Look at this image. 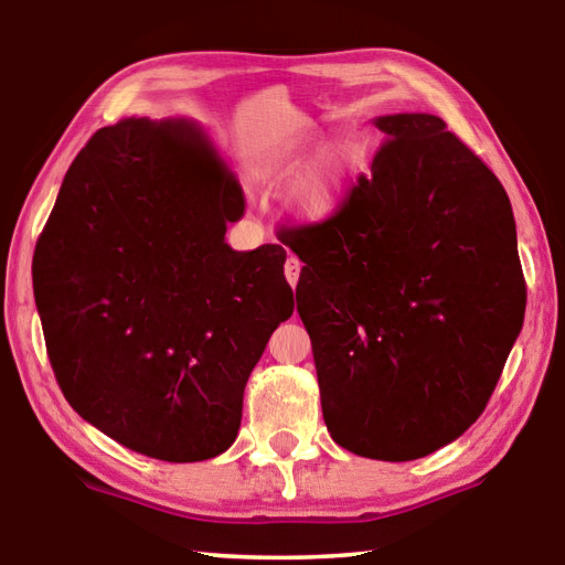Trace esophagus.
<instances>
[{
  "label": "esophagus",
  "mask_w": 565,
  "mask_h": 565,
  "mask_svg": "<svg viewBox=\"0 0 565 565\" xmlns=\"http://www.w3.org/2000/svg\"><path fill=\"white\" fill-rule=\"evenodd\" d=\"M284 274H286V281H289L291 286H296V284H298V274H301V262H298L296 257H289V259H286Z\"/></svg>",
  "instance_id": "obj_1"
}]
</instances>
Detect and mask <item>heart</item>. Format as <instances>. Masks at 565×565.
Masks as SVG:
<instances>
[{"label": "heart", "instance_id": "1", "mask_svg": "<svg viewBox=\"0 0 565 565\" xmlns=\"http://www.w3.org/2000/svg\"><path fill=\"white\" fill-rule=\"evenodd\" d=\"M306 157L308 149L289 151L274 161V169L289 175L306 161ZM352 161H355V147L350 141H330L294 185L291 201L298 213L306 220H326L333 215L340 207Z\"/></svg>", "mask_w": 565, "mask_h": 565}]
</instances>
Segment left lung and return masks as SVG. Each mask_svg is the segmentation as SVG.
Listing matches in <instances>:
<instances>
[{
  "label": "left lung",
  "instance_id": "obj_1",
  "mask_svg": "<svg viewBox=\"0 0 565 565\" xmlns=\"http://www.w3.org/2000/svg\"><path fill=\"white\" fill-rule=\"evenodd\" d=\"M386 139L323 223L281 230L306 267L296 311L338 446L404 462L484 412L524 323L526 284L502 183L426 113Z\"/></svg>",
  "mask_w": 565,
  "mask_h": 565
}]
</instances>
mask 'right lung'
I'll use <instances>...</instances> for the list:
<instances>
[{"label":"right lung","instance_id":"1","mask_svg":"<svg viewBox=\"0 0 565 565\" xmlns=\"http://www.w3.org/2000/svg\"><path fill=\"white\" fill-rule=\"evenodd\" d=\"M245 193L191 119L127 117L65 173L33 252L55 380L87 424L169 462L235 444L245 384L294 313L281 245L235 252Z\"/></svg>","mask_w":565,"mask_h":565}]
</instances>
